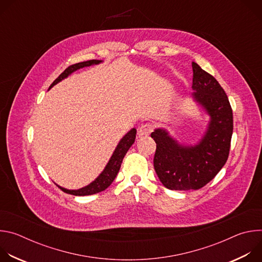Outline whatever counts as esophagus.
Wrapping results in <instances>:
<instances>
[{"mask_svg": "<svg viewBox=\"0 0 262 262\" xmlns=\"http://www.w3.org/2000/svg\"><path fill=\"white\" fill-rule=\"evenodd\" d=\"M152 130H154V125L151 123H144L139 127L138 133L140 136H148L151 134Z\"/></svg>", "mask_w": 262, "mask_h": 262, "instance_id": "1", "label": "esophagus"}]
</instances>
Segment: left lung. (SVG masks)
Instances as JSON below:
<instances>
[{
	"mask_svg": "<svg viewBox=\"0 0 262 262\" xmlns=\"http://www.w3.org/2000/svg\"><path fill=\"white\" fill-rule=\"evenodd\" d=\"M193 67V97L210 117L208 127L194 146H184L157 128L151 138L157 143L155 170L169 190H199L226 164L233 132V115L229 99L219 82L197 63Z\"/></svg>",
	"mask_w": 262,
	"mask_h": 262,
	"instance_id": "obj_1",
	"label": "left lung"
}]
</instances>
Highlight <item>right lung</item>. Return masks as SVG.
I'll use <instances>...</instances> for the list:
<instances>
[{
  "label": "right lung",
  "mask_w": 262,
  "mask_h": 262,
  "mask_svg": "<svg viewBox=\"0 0 262 262\" xmlns=\"http://www.w3.org/2000/svg\"><path fill=\"white\" fill-rule=\"evenodd\" d=\"M101 62V60H89V61H85V62H80L77 64L70 65L69 67H67L60 76L53 82V84L50 86V89L55 86L56 84H58L59 82H61L62 80H64L65 78H67L69 74H71L73 71H76L80 68L83 67H87V66H91L94 64H99ZM136 134H137V129L136 128H132L118 143L115 151L112 155L108 163L106 164L104 170L99 174V176L92 181L90 184L84 186L82 189L79 190H67L62 188V186L58 185L59 188L67 194L70 195H74V196H87V195H93L99 192L104 191L106 188L111 185V183L114 181L117 173L120 170L121 167V163L123 161L124 156L126 155V152L128 151V149L130 148V146L134 144L135 139H136Z\"/></svg>",
  "instance_id": "right-lung-1"
}]
</instances>
